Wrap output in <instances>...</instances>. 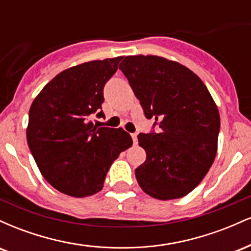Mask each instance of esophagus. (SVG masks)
Wrapping results in <instances>:
<instances>
[{
    "mask_svg": "<svg viewBox=\"0 0 251 251\" xmlns=\"http://www.w3.org/2000/svg\"><path fill=\"white\" fill-rule=\"evenodd\" d=\"M132 139H133V144L134 145H137L138 144V134L137 133H132Z\"/></svg>",
    "mask_w": 251,
    "mask_h": 251,
    "instance_id": "esophagus-1",
    "label": "esophagus"
}]
</instances>
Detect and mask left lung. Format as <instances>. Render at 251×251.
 Listing matches in <instances>:
<instances>
[{
	"label": "left lung",
	"instance_id": "obj_1",
	"mask_svg": "<svg viewBox=\"0 0 251 251\" xmlns=\"http://www.w3.org/2000/svg\"><path fill=\"white\" fill-rule=\"evenodd\" d=\"M148 119L159 131L139 133L146 160L135 169L145 194L160 201L191 192L217 153L220 113L204 82L176 61L155 55L124 57L119 65Z\"/></svg>",
	"mask_w": 251,
	"mask_h": 251
}]
</instances>
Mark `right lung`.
Masks as SVG:
<instances>
[{"label":"right lung","instance_id":"right-lung-1","mask_svg":"<svg viewBox=\"0 0 251 251\" xmlns=\"http://www.w3.org/2000/svg\"><path fill=\"white\" fill-rule=\"evenodd\" d=\"M122 59L62 71L31 103L28 146L45 179L62 194L81 198L99 192L112 163L133 144L122 127H98L89 120L94 113L103 117V86Z\"/></svg>","mask_w":251,"mask_h":251}]
</instances>
